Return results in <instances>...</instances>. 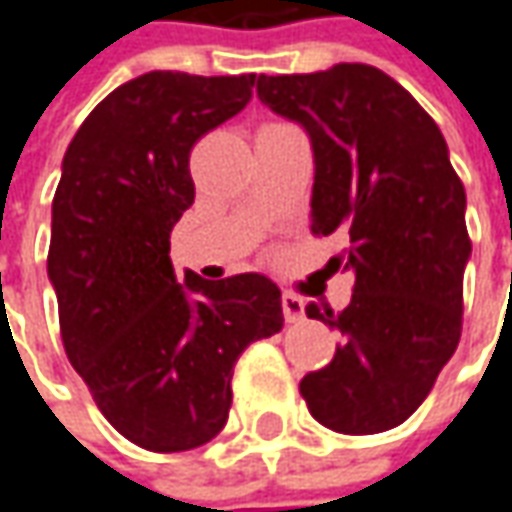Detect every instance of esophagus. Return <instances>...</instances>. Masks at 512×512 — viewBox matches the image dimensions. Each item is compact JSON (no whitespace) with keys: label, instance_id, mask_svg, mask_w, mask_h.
<instances>
[{"label":"esophagus","instance_id":"esophagus-1","mask_svg":"<svg viewBox=\"0 0 512 512\" xmlns=\"http://www.w3.org/2000/svg\"><path fill=\"white\" fill-rule=\"evenodd\" d=\"M281 307H284V318L289 324H298L304 318V301L292 292H284L281 295Z\"/></svg>","mask_w":512,"mask_h":512}]
</instances>
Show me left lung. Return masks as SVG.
Returning <instances> with one entry per match:
<instances>
[{"label": "left lung", "mask_w": 512, "mask_h": 512, "mask_svg": "<svg viewBox=\"0 0 512 512\" xmlns=\"http://www.w3.org/2000/svg\"><path fill=\"white\" fill-rule=\"evenodd\" d=\"M257 98L307 130L316 159L310 231L345 243L327 269L353 275L342 313L307 304V316L342 342L330 365L301 379V397L333 432L394 429L429 397L461 342L472 243L446 138L394 77L365 63L260 75Z\"/></svg>", "instance_id": "obj_1"}]
</instances>
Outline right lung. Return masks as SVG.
I'll return each instance as SVG.
<instances>
[{"label":"right lung","mask_w":512,"mask_h":512,"mask_svg":"<svg viewBox=\"0 0 512 512\" xmlns=\"http://www.w3.org/2000/svg\"><path fill=\"white\" fill-rule=\"evenodd\" d=\"M252 86L147 72L109 92L63 156L48 246L63 347L101 414L150 452L220 435L240 353L284 327L266 275L176 281L170 263V231L194 205L191 150Z\"/></svg>","instance_id":"1"}]
</instances>
